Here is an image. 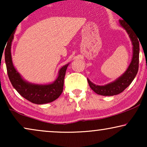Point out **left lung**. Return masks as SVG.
<instances>
[{
    "instance_id": "left-lung-1",
    "label": "left lung",
    "mask_w": 147,
    "mask_h": 147,
    "mask_svg": "<svg viewBox=\"0 0 147 147\" xmlns=\"http://www.w3.org/2000/svg\"><path fill=\"white\" fill-rule=\"evenodd\" d=\"M119 24L128 33L132 45V57L130 65L124 74L119 78L104 86L96 85L88 79L90 87L96 94L101 96H114L119 94L124 91L133 81L136 77L138 70V63H139V41L137 36L133 31L132 28L124 21L120 20Z\"/></svg>"
}]
</instances>
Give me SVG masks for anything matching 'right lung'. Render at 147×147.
I'll return each mask as SVG.
<instances>
[{"mask_svg": "<svg viewBox=\"0 0 147 147\" xmlns=\"http://www.w3.org/2000/svg\"><path fill=\"white\" fill-rule=\"evenodd\" d=\"M15 33V31L12 34L5 52L7 74L14 88L24 98L36 104L49 103L57 99L63 92L64 78L69 63L60 68L57 78L52 83L39 84L26 81L15 69L12 60L11 44Z\"/></svg>", "mask_w": 147, "mask_h": 147, "instance_id": "add662e5", "label": "right lung"}]
</instances>
